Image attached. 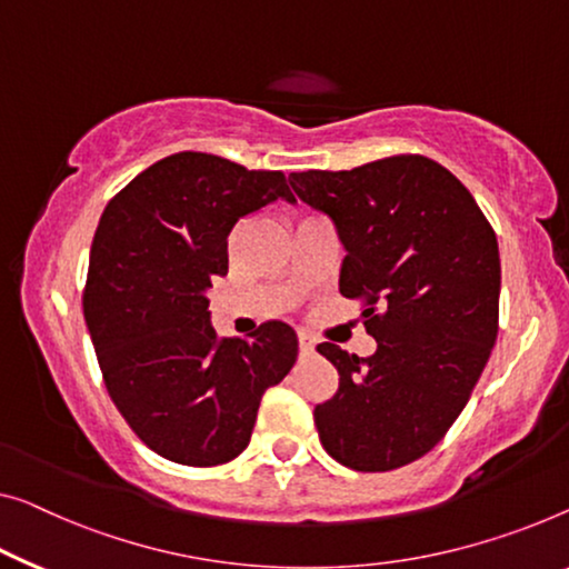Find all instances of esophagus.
Wrapping results in <instances>:
<instances>
[{
  "label": "esophagus",
  "instance_id": "esophagus-1",
  "mask_svg": "<svg viewBox=\"0 0 569 569\" xmlns=\"http://www.w3.org/2000/svg\"><path fill=\"white\" fill-rule=\"evenodd\" d=\"M299 352H301V358H309V355H313V339L307 332H299Z\"/></svg>",
  "mask_w": 569,
  "mask_h": 569
}]
</instances>
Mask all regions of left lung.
Listing matches in <instances>:
<instances>
[{"label":"left lung","instance_id":"8db88e82","mask_svg":"<svg viewBox=\"0 0 569 569\" xmlns=\"http://www.w3.org/2000/svg\"><path fill=\"white\" fill-rule=\"evenodd\" d=\"M291 186L335 222L347 250L339 293L362 301L378 342L370 358L317 347L339 372L337 393L313 409L319 439L345 468H403L442 442L496 345V232L472 193L423 156L291 173Z\"/></svg>","mask_w":569,"mask_h":569}]
</instances>
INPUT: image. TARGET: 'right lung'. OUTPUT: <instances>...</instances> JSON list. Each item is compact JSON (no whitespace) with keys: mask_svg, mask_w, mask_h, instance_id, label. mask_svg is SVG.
Wrapping results in <instances>:
<instances>
[{"mask_svg":"<svg viewBox=\"0 0 569 569\" xmlns=\"http://www.w3.org/2000/svg\"><path fill=\"white\" fill-rule=\"evenodd\" d=\"M276 199H293L281 171L186 150L134 176L99 219L83 319L114 406L166 460H234L262 393L293 368L299 339L283 321L250 339L209 325L207 291L230 268L232 227Z\"/></svg>","mask_w":569,"mask_h":569,"instance_id":"add662e5","label":"right lung"}]
</instances>
